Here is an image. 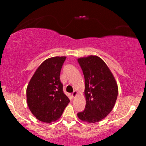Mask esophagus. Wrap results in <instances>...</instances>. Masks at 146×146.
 <instances>
[{
	"label": "esophagus",
	"mask_w": 146,
	"mask_h": 146,
	"mask_svg": "<svg viewBox=\"0 0 146 146\" xmlns=\"http://www.w3.org/2000/svg\"><path fill=\"white\" fill-rule=\"evenodd\" d=\"M77 94H78V92L76 91H74L73 93H72V97L75 98L77 96Z\"/></svg>",
	"instance_id": "34e87169"
}]
</instances>
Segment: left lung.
<instances>
[{
    "label": "left lung",
    "mask_w": 146,
    "mask_h": 146,
    "mask_svg": "<svg viewBox=\"0 0 146 146\" xmlns=\"http://www.w3.org/2000/svg\"><path fill=\"white\" fill-rule=\"evenodd\" d=\"M85 80L86 106L78 113L80 119L88 123L101 121L112 110L117 100L118 88L110 70L96 56L78 59Z\"/></svg>",
    "instance_id": "obj_1"
}]
</instances>
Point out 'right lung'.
Segmentation results:
<instances>
[{
	"instance_id": "1",
	"label": "right lung",
	"mask_w": 146,
	"mask_h": 146,
	"mask_svg": "<svg viewBox=\"0 0 146 146\" xmlns=\"http://www.w3.org/2000/svg\"><path fill=\"white\" fill-rule=\"evenodd\" d=\"M66 57L48 58L40 65L27 88L28 106L38 120L51 123L60 118L70 100L63 92L60 74Z\"/></svg>"
}]
</instances>
